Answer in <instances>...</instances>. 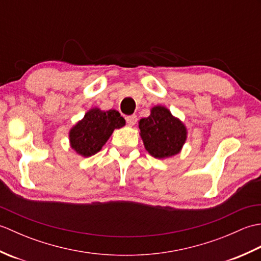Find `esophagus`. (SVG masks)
I'll list each match as a JSON object with an SVG mask.
<instances>
[{"label": "esophagus", "instance_id": "esophagus-1", "mask_svg": "<svg viewBox=\"0 0 261 261\" xmlns=\"http://www.w3.org/2000/svg\"><path fill=\"white\" fill-rule=\"evenodd\" d=\"M125 120H126V123H127V124H130V125H135V124L137 123L138 118H137V115H136V114H132V115L126 116Z\"/></svg>", "mask_w": 261, "mask_h": 261}]
</instances>
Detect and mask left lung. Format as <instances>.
<instances>
[{
    "label": "left lung",
    "mask_w": 261,
    "mask_h": 261,
    "mask_svg": "<svg viewBox=\"0 0 261 261\" xmlns=\"http://www.w3.org/2000/svg\"><path fill=\"white\" fill-rule=\"evenodd\" d=\"M141 138L148 152L154 158L178 153L186 140V127L164 107H154L148 118L139 122Z\"/></svg>",
    "instance_id": "8db88e82"
}]
</instances>
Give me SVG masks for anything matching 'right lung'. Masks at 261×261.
<instances>
[{
  "label": "right lung",
  "mask_w": 261,
  "mask_h": 261,
  "mask_svg": "<svg viewBox=\"0 0 261 261\" xmlns=\"http://www.w3.org/2000/svg\"><path fill=\"white\" fill-rule=\"evenodd\" d=\"M125 120L115 110L104 112L93 109L85 114L69 132L71 148L84 157H90L101 150L114 129L123 126Z\"/></svg>",
  "instance_id": "obj_1"
}]
</instances>
